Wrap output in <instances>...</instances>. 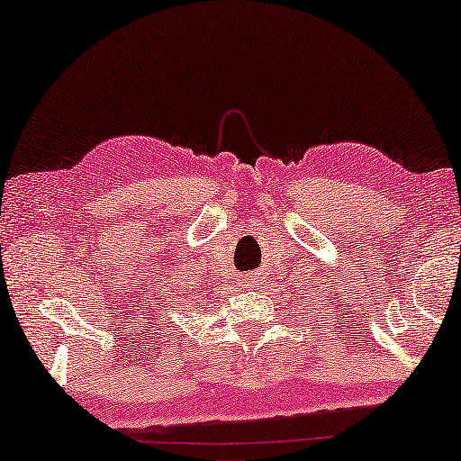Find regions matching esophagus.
Instances as JSON below:
<instances>
[{
	"instance_id": "1",
	"label": "esophagus",
	"mask_w": 461,
	"mask_h": 461,
	"mask_svg": "<svg viewBox=\"0 0 461 461\" xmlns=\"http://www.w3.org/2000/svg\"><path fill=\"white\" fill-rule=\"evenodd\" d=\"M243 283L248 287H251V285H256L258 283V273H248V275H243Z\"/></svg>"
}]
</instances>
